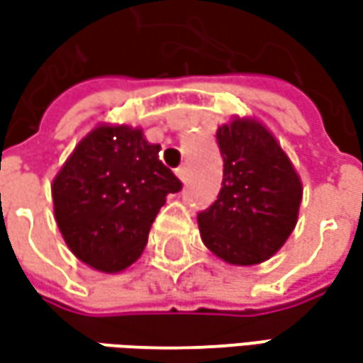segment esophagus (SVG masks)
Returning a JSON list of instances; mask_svg holds the SVG:
<instances>
[{
	"mask_svg": "<svg viewBox=\"0 0 363 363\" xmlns=\"http://www.w3.org/2000/svg\"><path fill=\"white\" fill-rule=\"evenodd\" d=\"M175 175L179 177V182H186V179H188V167H177V169H175Z\"/></svg>",
	"mask_w": 363,
	"mask_h": 363,
	"instance_id": "34e87169",
	"label": "esophagus"
}]
</instances>
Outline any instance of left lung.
Wrapping results in <instances>:
<instances>
[{"mask_svg":"<svg viewBox=\"0 0 363 363\" xmlns=\"http://www.w3.org/2000/svg\"><path fill=\"white\" fill-rule=\"evenodd\" d=\"M224 160L218 200L198 214L203 244L234 267L269 260L297 226L303 184L260 121L234 117L216 131Z\"/></svg>","mask_w":363,"mask_h":363,"instance_id":"8db88e82","label":"left lung"}]
</instances>
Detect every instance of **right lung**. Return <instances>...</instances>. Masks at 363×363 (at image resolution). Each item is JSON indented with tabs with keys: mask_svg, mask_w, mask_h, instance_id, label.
I'll list each match as a JSON object with an SVG mask.
<instances>
[{
	"mask_svg": "<svg viewBox=\"0 0 363 363\" xmlns=\"http://www.w3.org/2000/svg\"><path fill=\"white\" fill-rule=\"evenodd\" d=\"M139 127L99 125L74 147L52 182L54 218L72 255L101 272L141 257L167 194L182 182Z\"/></svg>",
	"mask_w": 363,
	"mask_h": 363,
	"instance_id": "right-lung-1",
	"label": "right lung"
}]
</instances>
